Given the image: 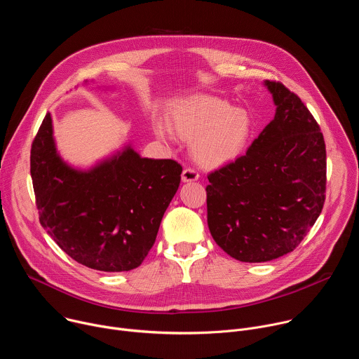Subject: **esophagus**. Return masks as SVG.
<instances>
[{"label":"esophagus","mask_w":359,"mask_h":359,"mask_svg":"<svg viewBox=\"0 0 359 359\" xmlns=\"http://www.w3.org/2000/svg\"><path fill=\"white\" fill-rule=\"evenodd\" d=\"M198 177H200V175L194 168H186L182 173V180L183 182H196Z\"/></svg>","instance_id":"esophagus-1"}]
</instances>
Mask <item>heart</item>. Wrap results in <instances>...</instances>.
<instances>
[{"mask_svg": "<svg viewBox=\"0 0 359 359\" xmlns=\"http://www.w3.org/2000/svg\"><path fill=\"white\" fill-rule=\"evenodd\" d=\"M172 122L179 136L194 137V158L204 166H219L240 156L251 133L248 114L215 96L182 100L173 108ZM156 130L162 137L169 135L165 123H159Z\"/></svg>", "mask_w": 359, "mask_h": 359, "instance_id": "obj_1", "label": "heart"}]
</instances>
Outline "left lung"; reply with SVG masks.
<instances>
[{
  "mask_svg": "<svg viewBox=\"0 0 359 359\" xmlns=\"http://www.w3.org/2000/svg\"><path fill=\"white\" fill-rule=\"evenodd\" d=\"M274 119L244 156L208 179V224L233 259L264 263L291 252L325 201L327 153L320 125L281 82L266 81Z\"/></svg>",
  "mask_w": 359,
  "mask_h": 359,
  "instance_id": "left-lung-1",
  "label": "left lung"
}]
</instances>
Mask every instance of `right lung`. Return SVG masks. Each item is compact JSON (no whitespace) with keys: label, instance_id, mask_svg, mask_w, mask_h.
Instances as JSON below:
<instances>
[{"label":"right lung","instance_id":"1","mask_svg":"<svg viewBox=\"0 0 359 359\" xmlns=\"http://www.w3.org/2000/svg\"><path fill=\"white\" fill-rule=\"evenodd\" d=\"M172 159L140 158L132 147L88 172L57 153L46 114L31 146V177L39 223L71 259L119 273L142 264L180 184Z\"/></svg>","mask_w":359,"mask_h":359}]
</instances>
